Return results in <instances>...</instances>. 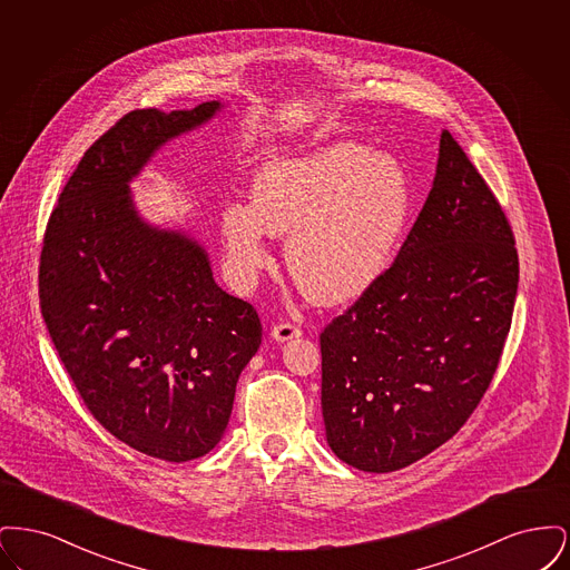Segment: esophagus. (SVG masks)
<instances>
[{"instance_id":"34e87169","label":"esophagus","mask_w":570,"mask_h":570,"mask_svg":"<svg viewBox=\"0 0 570 570\" xmlns=\"http://www.w3.org/2000/svg\"><path fill=\"white\" fill-rule=\"evenodd\" d=\"M301 335V328L293 323H279L272 328V337L275 342H291V340H297Z\"/></svg>"}]
</instances>
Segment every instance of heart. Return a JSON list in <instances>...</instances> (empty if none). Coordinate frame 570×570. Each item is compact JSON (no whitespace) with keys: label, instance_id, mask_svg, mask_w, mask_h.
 Returning a JSON list of instances; mask_svg holds the SVG:
<instances>
[{"label":"heart","instance_id":"b5f03b06","mask_svg":"<svg viewBox=\"0 0 570 570\" xmlns=\"http://www.w3.org/2000/svg\"><path fill=\"white\" fill-rule=\"evenodd\" d=\"M414 190L404 164L356 140H337L298 158L263 164L249 207L222 214L233 272L252 279L269 263L265 233L291 235L286 265L316 303L365 295L393 263L406 235Z\"/></svg>","mask_w":570,"mask_h":570}]
</instances>
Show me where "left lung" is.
Masks as SVG:
<instances>
[{
	"instance_id": "left-lung-1",
	"label": "left lung",
	"mask_w": 570,
	"mask_h": 570,
	"mask_svg": "<svg viewBox=\"0 0 570 570\" xmlns=\"http://www.w3.org/2000/svg\"><path fill=\"white\" fill-rule=\"evenodd\" d=\"M511 224L449 130L393 265L321 333L331 451L393 472L451 440L483 400L513 321Z\"/></svg>"
}]
</instances>
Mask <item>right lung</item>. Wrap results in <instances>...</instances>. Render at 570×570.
I'll return each instance as SVG.
<instances>
[{
    "label": "right lung",
    "mask_w": 570,
    "mask_h": 570,
    "mask_svg": "<svg viewBox=\"0 0 570 570\" xmlns=\"http://www.w3.org/2000/svg\"><path fill=\"white\" fill-rule=\"evenodd\" d=\"M219 107L124 115L63 186L40 254L42 318L85 406L117 440L177 463L224 435L263 326L217 286L203 245L138 216L128 184Z\"/></svg>",
    "instance_id": "1"
}]
</instances>
